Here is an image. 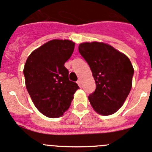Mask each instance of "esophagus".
I'll return each instance as SVG.
<instances>
[{
	"mask_svg": "<svg viewBox=\"0 0 152 152\" xmlns=\"http://www.w3.org/2000/svg\"><path fill=\"white\" fill-rule=\"evenodd\" d=\"M77 84L79 85V87H82V80H81L80 79L77 81Z\"/></svg>",
	"mask_w": 152,
	"mask_h": 152,
	"instance_id": "34e87169",
	"label": "esophagus"
}]
</instances>
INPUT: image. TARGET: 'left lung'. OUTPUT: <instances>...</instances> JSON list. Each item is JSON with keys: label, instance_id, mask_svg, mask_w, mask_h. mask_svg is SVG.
I'll list each match as a JSON object with an SVG mask.
<instances>
[{"label": "left lung", "instance_id": "left-lung-1", "mask_svg": "<svg viewBox=\"0 0 152 152\" xmlns=\"http://www.w3.org/2000/svg\"><path fill=\"white\" fill-rule=\"evenodd\" d=\"M79 53L91 67L96 90L88 96L96 112L107 116L117 112L130 93L134 68L125 54L102 42L79 45Z\"/></svg>", "mask_w": 152, "mask_h": 152}]
</instances>
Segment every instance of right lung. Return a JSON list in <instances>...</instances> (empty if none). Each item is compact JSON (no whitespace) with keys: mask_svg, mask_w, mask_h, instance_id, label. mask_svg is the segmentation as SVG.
<instances>
[{"mask_svg":"<svg viewBox=\"0 0 152 152\" xmlns=\"http://www.w3.org/2000/svg\"><path fill=\"white\" fill-rule=\"evenodd\" d=\"M74 47L70 40H51L31 53L25 63L26 90L37 109L46 117L62 116L79 88L69 80V71L64 67Z\"/></svg>","mask_w":152,"mask_h":152,"instance_id":"right-lung-1","label":"right lung"}]
</instances>
